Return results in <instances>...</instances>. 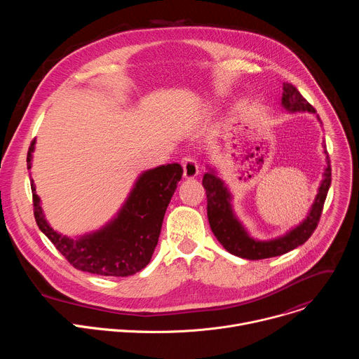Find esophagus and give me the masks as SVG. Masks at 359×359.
<instances>
[{"label":"esophagus","mask_w":359,"mask_h":359,"mask_svg":"<svg viewBox=\"0 0 359 359\" xmlns=\"http://www.w3.org/2000/svg\"><path fill=\"white\" fill-rule=\"evenodd\" d=\"M198 175V163L193 158H186L183 161V176L184 179H194Z\"/></svg>","instance_id":"1"}]
</instances>
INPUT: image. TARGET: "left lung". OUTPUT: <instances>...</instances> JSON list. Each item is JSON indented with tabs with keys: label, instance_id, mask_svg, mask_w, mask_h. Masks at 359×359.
<instances>
[{
	"label": "left lung",
	"instance_id": "8db88e82",
	"mask_svg": "<svg viewBox=\"0 0 359 359\" xmlns=\"http://www.w3.org/2000/svg\"><path fill=\"white\" fill-rule=\"evenodd\" d=\"M281 107L288 114L310 112L314 114L320 123L321 119L316 114V109L306 102L297 88L288 82L283 83ZM323 153L325 155V166L323 172V180L320 182L316 198L306 216L297 226L287 230L284 234L269 238L259 240L252 237L244 224L237 217L233 208V194L229 186L219 177L215 168L208 166V172L203 176V187L206 189L208 196V217L213 234L219 243L237 257L247 260H262L277 257L285 254L298 245L304 244L317 229L320 222L324 201L331 186V166L327 153V146L323 143Z\"/></svg>",
	"mask_w": 359,
	"mask_h": 359
}]
</instances>
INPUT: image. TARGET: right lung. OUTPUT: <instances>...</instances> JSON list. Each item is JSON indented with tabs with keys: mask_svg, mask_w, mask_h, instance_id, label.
Listing matches in <instances>:
<instances>
[{
	"mask_svg": "<svg viewBox=\"0 0 359 359\" xmlns=\"http://www.w3.org/2000/svg\"><path fill=\"white\" fill-rule=\"evenodd\" d=\"M35 143L34 139L28 150V169L32 168ZM182 173L179 163L142 172L116 215L100 229L76 237L65 236L48 223L31 179L36 224L76 270L111 277L136 274L149 264L158 245L163 217Z\"/></svg>",
	"mask_w": 359,
	"mask_h": 359,
	"instance_id": "right-lung-1",
	"label": "right lung"
}]
</instances>
